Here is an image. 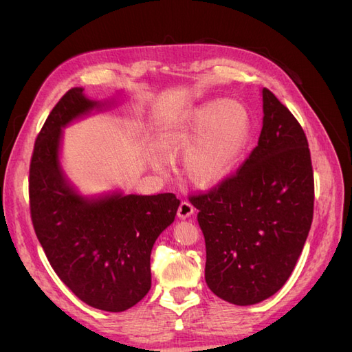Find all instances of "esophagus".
Returning a JSON list of instances; mask_svg holds the SVG:
<instances>
[{"instance_id": "34e87169", "label": "esophagus", "mask_w": 352, "mask_h": 352, "mask_svg": "<svg viewBox=\"0 0 352 352\" xmlns=\"http://www.w3.org/2000/svg\"><path fill=\"white\" fill-rule=\"evenodd\" d=\"M193 206L189 203V201H183V203L180 204V207H178V218L182 219H186V218H190V216L193 214Z\"/></svg>"}]
</instances>
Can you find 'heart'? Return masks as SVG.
Instances as JSON below:
<instances>
[{"label":"heart","instance_id":"obj_1","mask_svg":"<svg viewBox=\"0 0 352 352\" xmlns=\"http://www.w3.org/2000/svg\"><path fill=\"white\" fill-rule=\"evenodd\" d=\"M251 138V116L241 101L214 100L195 109L163 139L168 154L189 151L193 180L212 184L234 169Z\"/></svg>","mask_w":352,"mask_h":352}]
</instances>
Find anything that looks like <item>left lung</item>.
<instances>
[{
	"mask_svg": "<svg viewBox=\"0 0 352 352\" xmlns=\"http://www.w3.org/2000/svg\"><path fill=\"white\" fill-rule=\"evenodd\" d=\"M258 145L239 169L189 195L206 241V283L236 305L257 304L287 281L313 221L315 180L305 133L263 89Z\"/></svg>",
	"mask_w": 352,
	"mask_h": 352,
	"instance_id": "1",
	"label": "left lung"
}]
</instances>
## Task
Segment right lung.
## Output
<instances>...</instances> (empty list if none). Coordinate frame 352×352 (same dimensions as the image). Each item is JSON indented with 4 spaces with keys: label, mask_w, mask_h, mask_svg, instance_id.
I'll return each mask as SVG.
<instances>
[{
    "label": "right lung",
    "mask_w": 352,
    "mask_h": 352,
    "mask_svg": "<svg viewBox=\"0 0 352 352\" xmlns=\"http://www.w3.org/2000/svg\"><path fill=\"white\" fill-rule=\"evenodd\" d=\"M94 107L98 102L74 87L51 110L30 162V214L58 278L91 307L116 313L151 289L153 245L174 222L180 199L116 193L89 201L74 192L58 164L62 126Z\"/></svg>",
    "instance_id": "1"
}]
</instances>
